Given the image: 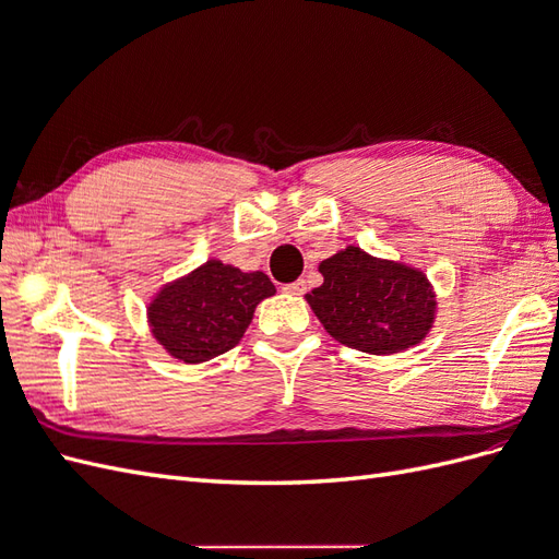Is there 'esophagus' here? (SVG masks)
<instances>
[{
  "instance_id": "34e87169",
  "label": "esophagus",
  "mask_w": 559,
  "mask_h": 559,
  "mask_svg": "<svg viewBox=\"0 0 559 559\" xmlns=\"http://www.w3.org/2000/svg\"><path fill=\"white\" fill-rule=\"evenodd\" d=\"M282 289H284V294H289V296H302L308 289V284H306V280H296L292 284H284Z\"/></svg>"
}]
</instances>
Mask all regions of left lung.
I'll return each instance as SVG.
<instances>
[{"label": "left lung", "mask_w": 559, "mask_h": 559, "mask_svg": "<svg viewBox=\"0 0 559 559\" xmlns=\"http://www.w3.org/2000/svg\"><path fill=\"white\" fill-rule=\"evenodd\" d=\"M324 277L306 300L341 345L396 354L427 337L436 321V292L419 267L345 247L319 263Z\"/></svg>", "instance_id": "obj_1"}]
</instances>
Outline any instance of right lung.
<instances>
[{"instance_id":"right-lung-1","label":"right lung","mask_w":559,"mask_h":559,"mask_svg":"<svg viewBox=\"0 0 559 559\" xmlns=\"http://www.w3.org/2000/svg\"><path fill=\"white\" fill-rule=\"evenodd\" d=\"M275 296V284L261 270L210 259L189 275L160 286L146 308L156 343L183 364H202L242 341L253 310Z\"/></svg>"}]
</instances>
